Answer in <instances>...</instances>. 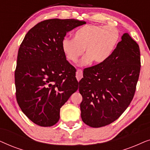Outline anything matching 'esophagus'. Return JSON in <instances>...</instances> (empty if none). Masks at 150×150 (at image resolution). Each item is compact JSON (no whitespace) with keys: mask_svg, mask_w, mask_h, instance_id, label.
<instances>
[{"mask_svg":"<svg viewBox=\"0 0 150 150\" xmlns=\"http://www.w3.org/2000/svg\"><path fill=\"white\" fill-rule=\"evenodd\" d=\"M76 77L78 81H79L83 77V71L81 69H77L76 73Z\"/></svg>","mask_w":150,"mask_h":150,"instance_id":"1","label":"esophagus"}]
</instances>
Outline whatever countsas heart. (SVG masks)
Segmentation results:
<instances>
[{
  "instance_id": "heart-1",
  "label": "heart",
  "mask_w": 150,
  "mask_h": 150,
  "mask_svg": "<svg viewBox=\"0 0 150 150\" xmlns=\"http://www.w3.org/2000/svg\"><path fill=\"white\" fill-rule=\"evenodd\" d=\"M120 38L119 30L115 26L87 24L77 29L73 40L65 38L61 48L65 59L76 63L84 52L80 65H89L92 61L101 64L108 60L117 46Z\"/></svg>"
}]
</instances>
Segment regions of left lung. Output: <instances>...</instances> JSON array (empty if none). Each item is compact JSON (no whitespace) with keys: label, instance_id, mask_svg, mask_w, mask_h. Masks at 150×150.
<instances>
[{"label":"left lung","instance_id":"left-lung-1","mask_svg":"<svg viewBox=\"0 0 150 150\" xmlns=\"http://www.w3.org/2000/svg\"><path fill=\"white\" fill-rule=\"evenodd\" d=\"M140 69L139 46L126 33L107 61L83 70L79 82L83 122L100 128L117 120L134 97Z\"/></svg>","mask_w":150,"mask_h":150}]
</instances>
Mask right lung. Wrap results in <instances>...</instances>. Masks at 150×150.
<instances>
[{
	"mask_svg": "<svg viewBox=\"0 0 150 150\" xmlns=\"http://www.w3.org/2000/svg\"><path fill=\"white\" fill-rule=\"evenodd\" d=\"M86 24L75 19H50L36 24L18 50L16 99L22 111L40 126H52L60 108L77 91L76 69L66 60L61 42L67 33Z\"/></svg>",
	"mask_w": 150,
	"mask_h": 150,
	"instance_id": "obj_1",
	"label": "right lung"
}]
</instances>
